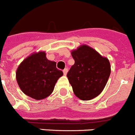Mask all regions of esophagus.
<instances>
[{"label": "esophagus", "mask_w": 135, "mask_h": 135, "mask_svg": "<svg viewBox=\"0 0 135 135\" xmlns=\"http://www.w3.org/2000/svg\"><path fill=\"white\" fill-rule=\"evenodd\" d=\"M63 71H64V74L65 76V75H67V73H68V68H65Z\"/></svg>", "instance_id": "obj_1"}]
</instances>
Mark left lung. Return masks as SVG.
<instances>
[{"instance_id": "8db88e82", "label": "left lung", "mask_w": 135, "mask_h": 135, "mask_svg": "<svg viewBox=\"0 0 135 135\" xmlns=\"http://www.w3.org/2000/svg\"><path fill=\"white\" fill-rule=\"evenodd\" d=\"M75 63L67 74L74 93L83 101L93 99L103 91L111 73L108 58L83 45L71 51Z\"/></svg>"}]
</instances>
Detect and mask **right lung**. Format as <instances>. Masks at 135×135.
<instances>
[{"mask_svg":"<svg viewBox=\"0 0 135 135\" xmlns=\"http://www.w3.org/2000/svg\"><path fill=\"white\" fill-rule=\"evenodd\" d=\"M56 62L47 59L44 51L32 53L21 62L16 71V79L23 93L36 100L43 99L53 91L57 80L63 76Z\"/></svg>","mask_w":135,"mask_h":135,"instance_id":"right-lung-1","label":"right lung"}]
</instances>
